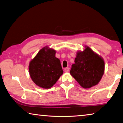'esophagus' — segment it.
Wrapping results in <instances>:
<instances>
[{
	"instance_id": "esophagus-1",
	"label": "esophagus",
	"mask_w": 123,
	"mask_h": 123,
	"mask_svg": "<svg viewBox=\"0 0 123 123\" xmlns=\"http://www.w3.org/2000/svg\"><path fill=\"white\" fill-rule=\"evenodd\" d=\"M68 71H69V68H64V71L65 72H68Z\"/></svg>"
}]
</instances>
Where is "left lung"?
<instances>
[{"label": "left lung", "mask_w": 123, "mask_h": 123, "mask_svg": "<svg viewBox=\"0 0 123 123\" xmlns=\"http://www.w3.org/2000/svg\"><path fill=\"white\" fill-rule=\"evenodd\" d=\"M78 51L72 64L70 74L81 87L89 89L97 85L104 74L105 63L103 58L87 46Z\"/></svg>", "instance_id": "left-lung-1"}]
</instances>
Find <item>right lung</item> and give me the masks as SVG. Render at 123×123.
<instances>
[{
  "instance_id": "obj_1",
  "label": "right lung",
  "mask_w": 123,
  "mask_h": 123,
  "mask_svg": "<svg viewBox=\"0 0 123 123\" xmlns=\"http://www.w3.org/2000/svg\"><path fill=\"white\" fill-rule=\"evenodd\" d=\"M56 51L48 46L43 47L30 62V77L36 84L49 89L63 74L60 61L55 57Z\"/></svg>"
}]
</instances>
